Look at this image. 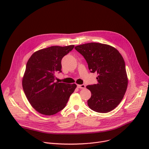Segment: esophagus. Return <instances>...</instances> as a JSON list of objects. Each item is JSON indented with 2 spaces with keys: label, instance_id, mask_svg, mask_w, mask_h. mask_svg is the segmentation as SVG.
Returning <instances> with one entry per match:
<instances>
[{
  "label": "esophagus",
  "instance_id": "1",
  "mask_svg": "<svg viewBox=\"0 0 149 149\" xmlns=\"http://www.w3.org/2000/svg\"><path fill=\"white\" fill-rule=\"evenodd\" d=\"M77 87L80 89H84L86 86L84 84H77Z\"/></svg>",
  "mask_w": 149,
  "mask_h": 149
}]
</instances>
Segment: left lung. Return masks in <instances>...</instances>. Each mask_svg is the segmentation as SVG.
Wrapping results in <instances>:
<instances>
[{"label":"left lung","instance_id":"8db88e82","mask_svg":"<svg viewBox=\"0 0 149 149\" xmlns=\"http://www.w3.org/2000/svg\"><path fill=\"white\" fill-rule=\"evenodd\" d=\"M75 50L86 60L91 72H97V84L86 86L91 92L89 107L99 113H107L117 107L126 93L128 79L124 60L113 47L99 43L77 46Z\"/></svg>","mask_w":149,"mask_h":149}]
</instances>
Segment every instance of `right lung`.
<instances>
[{
    "label": "right lung",
    "instance_id": "obj_1",
    "mask_svg": "<svg viewBox=\"0 0 149 149\" xmlns=\"http://www.w3.org/2000/svg\"><path fill=\"white\" fill-rule=\"evenodd\" d=\"M74 45L53 46L34 52L28 60L22 86L31 105L38 112L52 115L63 109L77 85L55 83V74L61 72V60Z\"/></svg>",
    "mask_w": 149,
    "mask_h": 149
}]
</instances>
